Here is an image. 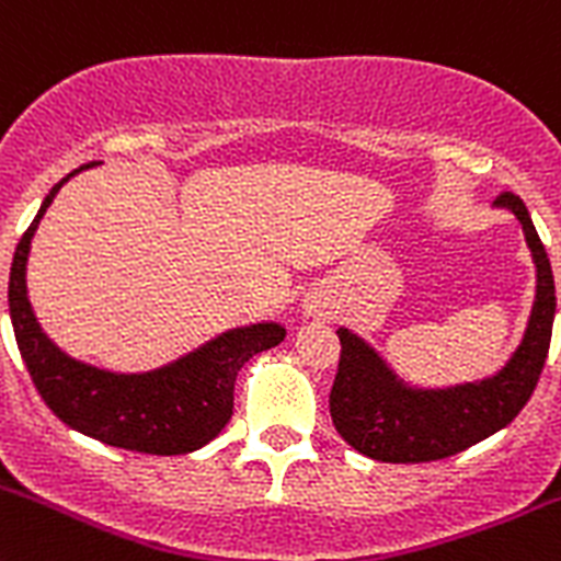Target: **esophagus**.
<instances>
[{
    "instance_id": "esophagus-1",
    "label": "esophagus",
    "mask_w": 561,
    "mask_h": 561,
    "mask_svg": "<svg viewBox=\"0 0 561 561\" xmlns=\"http://www.w3.org/2000/svg\"><path fill=\"white\" fill-rule=\"evenodd\" d=\"M310 312H312V310H310Z\"/></svg>"
}]
</instances>
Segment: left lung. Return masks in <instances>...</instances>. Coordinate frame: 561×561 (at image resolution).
Instances as JSON below:
<instances>
[{"label":"left lung","instance_id":"obj_1","mask_svg":"<svg viewBox=\"0 0 561 561\" xmlns=\"http://www.w3.org/2000/svg\"><path fill=\"white\" fill-rule=\"evenodd\" d=\"M495 207L510 209L520 221L537 268L534 305L520 343L495 374L459 385L423 387L399 376L368 340L340 327L343 352L329 412L340 437L363 457L392 465L454 457L510 426L531 399L551 345L557 290L546 245L526 204L515 193H504Z\"/></svg>","mask_w":561,"mask_h":561}]
</instances>
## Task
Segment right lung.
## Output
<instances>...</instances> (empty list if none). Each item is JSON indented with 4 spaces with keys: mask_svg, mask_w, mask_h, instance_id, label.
I'll list each match as a JSON object with an SVG mask.
<instances>
[{
    "mask_svg": "<svg viewBox=\"0 0 561 561\" xmlns=\"http://www.w3.org/2000/svg\"><path fill=\"white\" fill-rule=\"evenodd\" d=\"M93 162L71 171L46 193L38 216L19 240L10 265L8 307L15 343L33 385L51 412L104 446L140 454H191L216 439L232 417L234 379L254 354L285 340V327L256 321L209 337L193 352L151 370L122 374L66 354L41 329L27 296V260L41 218L57 191Z\"/></svg>",
    "mask_w": 561,
    "mask_h": 561,
    "instance_id": "obj_1",
    "label": "right lung"
}]
</instances>
